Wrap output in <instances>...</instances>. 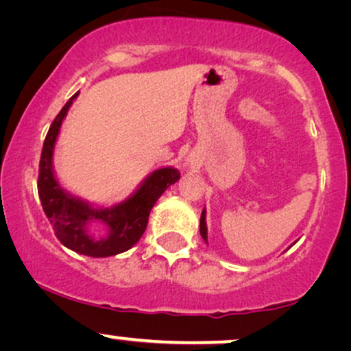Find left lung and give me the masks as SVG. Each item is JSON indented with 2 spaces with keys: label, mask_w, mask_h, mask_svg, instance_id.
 Listing matches in <instances>:
<instances>
[{
  "label": "left lung",
  "mask_w": 351,
  "mask_h": 351,
  "mask_svg": "<svg viewBox=\"0 0 351 351\" xmlns=\"http://www.w3.org/2000/svg\"><path fill=\"white\" fill-rule=\"evenodd\" d=\"M199 233L206 243H208V227H206V209L201 213V220H199Z\"/></svg>",
  "instance_id": "1"
}]
</instances>
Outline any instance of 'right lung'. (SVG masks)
<instances>
[{
  "label": "right lung",
  "mask_w": 351,
  "mask_h": 351,
  "mask_svg": "<svg viewBox=\"0 0 351 351\" xmlns=\"http://www.w3.org/2000/svg\"><path fill=\"white\" fill-rule=\"evenodd\" d=\"M78 94L64 105L47 131L40 160L38 195L57 239L65 247L89 257L117 256L131 249L142 238L152 208L158 198L180 179V172L171 166L153 171L128 199L112 208H97L89 201L69 193L56 179L52 156L62 121ZM93 221L104 223L109 228L105 237L94 239L88 233L87 228Z\"/></svg>",
  "instance_id": "obj_1"
}]
</instances>
